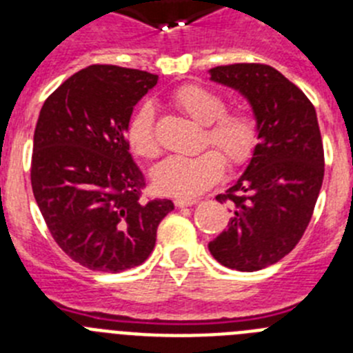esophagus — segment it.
Instances as JSON below:
<instances>
[{"label": "esophagus", "instance_id": "34e87169", "mask_svg": "<svg viewBox=\"0 0 353 353\" xmlns=\"http://www.w3.org/2000/svg\"><path fill=\"white\" fill-rule=\"evenodd\" d=\"M198 201L196 199H183V198H176L174 199V205L179 208H183V207H192V205H196Z\"/></svg>", "mask_w": 353, "mask_h": 353}]
</instances>
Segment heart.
I'll list each match as a JSON object with an SVG mask.
<instances>
[{
    "instance_id": "1",
    "label": "heart",
    "mask_w": 353,
    "mask_h": 353,
    "mask_svg": "<svg viewBox=\"0 0 353 353\" xmlns=\"http://www.w3.org/2000/svg\"><path fill=\"white\" fill-rule=\"evenodd\" d=\"M173 104L187 118L205 125L201 146L192 157H170L161 162L152 173L154 185L161 194L191 199L210 189L223 176L226 162L230 168H242L252 159L260 143L256 118L245 111H226L223 97L198 84H185L173 93ZM127 138L134 154L143 159L161 155V141L155 130L154 109L148 104L134 113L127 127Z\"/></svg>"
}]
</instances>
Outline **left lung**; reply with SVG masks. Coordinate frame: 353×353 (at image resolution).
<instances>
[{"mask_svg": "<svg viewBox=\"0 0 353 353\" xmlns=\"http://www.w3.org/2000/svg\"><path fill=\"white\" fill-rule=\"evenodd\" d=\"M210 79L248 99L260 143L240 179L217 196L233 215L208 249L228 269L254 272L285 258L311 221L325 166L316 111L269 65H221L210 68Z\"/></svg>", "mask_w": 353, "mask_h": 353, "instance_id": "1", "label": "left lung"}]
</instances>
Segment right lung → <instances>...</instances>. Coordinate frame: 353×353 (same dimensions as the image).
<instances>
[{
	"mask_svg": "<svg viewBox=\"0 0 353 353\" xmlns=\"http://www.w3.org/2000/svg\"><path fill=\"white\" fill-rule=\"evenodd\" d=\"M155 74L92 65L60 84L40 109L31 187L56 244L90 270L117 274L155 248L170 199H145V176L129 154L134 105Z\"/></svg>",
	"mask_w": 353,
	"mask_h": 353,
	"instance_id": "add662e5",
	"label": "right lung"
}]
</instances>
